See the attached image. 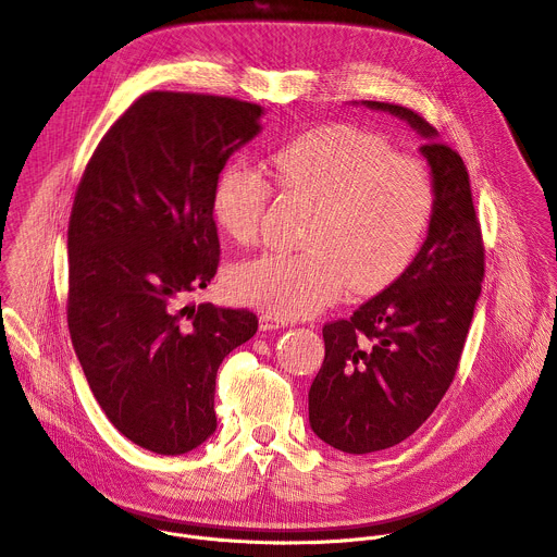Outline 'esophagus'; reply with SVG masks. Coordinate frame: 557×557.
I'll return each mask as SVG.
<instances>
[{
    "instance_id": "obj_1",
    "label": "esophagus",
    "mask_w": 557,
    "mask_h": 557,
    "mask_svg": "<svg viewBox=\"0 0 557 557\" xmlns=\"http://www.w3.org/2000/svg\"><path fill=\"white\" fill-rule=\"evenodd\" d=\"M284 326H288V322L282 320V317L271 314V312L260 314V331H275V329H284Z\"/></svg>"
}]
</instances>
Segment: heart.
I'll return each mask as SVG.
<instances>
[{
  "instance_id": "heart-1",
  "label": "heart",
  "mask_w": 557,
  "mask_h": 557,
  "mask_svg": "<svg viewBox=\"0 0 557 557\" xmlns=\"http://www.w3.org/2000/svg\"><path fill=\"white\" fill-rule=\"evenodd\" d=\"M273 181L314 205L304 251H269L235 264L231 293L282 320L312 314L348 286L372 295L419 256L436 211V185L421 158L366 127L335 123L304 132L273 156ZM273 198L256 168L231 163L211 191V215L237 245H253Z\"/></svg>"
}]
</instances>
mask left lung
Returning a JSON list of instances; mask_svg holds the SVG:
<instances>
[{
	"label": "left lung",
	"mask_w": 557,
	"mask_h": 557,
	"mask_svg": "<svg viewBox=\"0 0 557 557\" xmlns=\"http://www.w3.org/2000/svg\"><path fill=\"white\" fill-rule=\"evenodd\" d=\"M410 123L428 158L436 211L412 267L324 326L326 357L308 392L312 432L346 454L387 449L412 436L445 396L485 277V247L458 151L414 110L363 101Z\"/></svg>",
	"instance_id": "left-lung-1"
}]
</instances>
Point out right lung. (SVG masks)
<instances>
[{
  "mask_svg": "<svg viewBox=\"0 0 557 557\" xmlns=\"http://www.w3.org/2000/svg\"><path fill=\"white\" fill-rule=\"evenodd\" d=\"M262 112L147 92L101 138L74 194L70 339L110 423L153 454H187L215 432L218 368L258 331L247 308L183 299L218 271L211 191Z\"/></svg>",
  "mask_w": 557,
  "mask_h": 557,
  "instance_id": "right-lung-1",
  "label": "right lung"
}]
</instances>
